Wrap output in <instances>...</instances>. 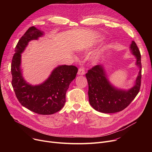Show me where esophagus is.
<instances>
[{
  "instance_id": "esophagus-1",
  "label": "esophagus",
  "mask_w": 152,
  "mask_h": 152,
  "mask_svg": "<svg viewBox=\"0 0 152 152\" xmlns=\"http://www.w3.org/2000/svg\"><path fill=\"white\" fill-rule=\"evenodd\" d=\"M85 74V71H84V69L83 68H80L78 70L77 72V75H84Z\"/></svg>"
}]
</instances>
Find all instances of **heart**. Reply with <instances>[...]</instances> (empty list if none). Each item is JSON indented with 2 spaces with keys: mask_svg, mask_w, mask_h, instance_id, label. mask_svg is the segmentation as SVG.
I'll list each match as a JSON object with an SVG mask.
<instances>
[{
  "mask_svg": "<svg viewBox=\"0 0 152 152\" xmlns=\"http://www.w3.org/2000/svg\"><path fill=\"white\" fill-rule=\"evenodd\" d=\"M98 59H99V55H95L92 57V61L93 63H96L98 61Z\"/></svg>",
  "mask_w": 152,
  "mask_h": 152,
  "instance_id": "1",
  "label": "heart"
}]
</instances>
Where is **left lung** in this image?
<instances>
[{
    "instance_id": "8db88e82",
    "label": "left lung",
    "mask_w": 152,
    "mask_h": 152,
    "mask_svg": "<svg viewBox=\"0 0 152 152\" xmlns=\"http://www.w3.org/2000/svg\"><path fill=\"white\" fill-rule=\"evenodd\" d=\"M130 50L136 58L135 64L139 68L135 85L130 89H119L111 84L104 67L102 65L94 66L86 74L89 85V103L99 112L113 113L123 110L130 104L139 92L142 77L141 55L134 41H132Z\"/></svg>"
}]
</instances>
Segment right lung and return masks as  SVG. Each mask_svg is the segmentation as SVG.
I'll list each match as a JSON object with an SVG mask.
<instances>
[{
  "mask_svg": "<svg viewBox=\"0 0 152 152\" xmlns=\"http://www.w3.org/2000/svg\"><path fill=\"white\" fill-rule=\"evenodd\" d=\"M43 35L42 31L32 26L19 40L11 65L12 85L17 99L23 107L39 115H52L65 105L66 91L76 77L78 69L73 65L58 66L43 83L33 86L26 83L20 67L21 53L29 41L37 40Z\"/></svg>",
  "mask_w": 152,
  "mask_h": 152,
  "instance_id": "add662e5",
  "label": "right lung"
}]
</instances>
